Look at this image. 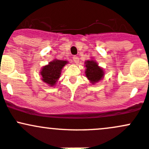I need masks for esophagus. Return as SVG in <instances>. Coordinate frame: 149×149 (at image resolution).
I'll return each instance as SVG.
<instances>
[{
  "label": "esophagus",
  "instance_id": "1",
  "mask_svg": "<svg viewBox=\"0 0 149 149\" xmlns=\"http://www.w3.org/2000/svg\"><path fill=\"white\" fill-rule=\"evenodd\" d=\"M73 61L76 63H79V58H78L77 56H76V55L73 57Z\"/></svg>",
  "mask_w": 149,
  "mask_h": 149
}]
</instances>
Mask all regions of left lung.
<instances>
[{"mask_svg":"<svg viewBox=\"0 0 149 149\" xmlns=\"http://www.w3.org/2000/svg\"><path fill=\"white\" fill-rule=\"evenodd\" d=\"M86 76L92 84L97 83L102 79L104 76L103 70L94 61H87L86 62Z\"/></svg>","mask_w":149,"mask_h":149,"instance_id":"obj_1","label":"left lung"}]
</instances>
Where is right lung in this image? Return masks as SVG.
I'll return each mask as SVG.
<instances>
[{
    "label": "right lung",
    "instance_id": "right-lung-1",
    "mask_svg": "<svg viewBox=\"0 0 149 149\" xmlns=\"http://www.w3.org/2000/svg\"><path fill=\"white\" fill-rule=\"evenodd\" d=\"M67 63V61L55 59L47 65L44 66L40 72L43 81L52 86L55 85L61 76V70Z\"/></svg>",
    "mask_w": 149,
    "mask_h": 149
}]
</instances>
